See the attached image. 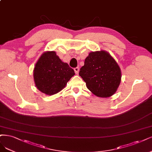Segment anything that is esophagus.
<instances>
[{"mask_svg": "<svg viewBox=\"0 0 152 152\" xmlns=\"http://www.w3.org/2000/svg\"><path fill=\"white\" fill-rule=\"evenodd\" d=\"M74 71H75V73L76 74H78V72H79V68H78V67L74 68Z\"/></svg>", "mask_w": 152, "mask_h": 152, "instance_id": "esophagus-1", "label": "esophagus"}]
</instances>
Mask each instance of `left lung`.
<instances>
[{
    "mask_svg": "<svg viewBox=\"0 0 152 152\" xmlns=\"http://www.w3.org/2000/svg\"><path fill=\"white\" fill-rule=\"evenodd\" d=\"M79 75L94 95L109 97L116 92L121 79V69L107 51H92L81 67Z\"/></svg>",
    "mask_w": 152,
    "mask_h": 152,
    "instance_id": "left-lung-1",
    "label": "left lung"
}]
</instances>
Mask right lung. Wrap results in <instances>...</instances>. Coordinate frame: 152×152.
<instances>
[{"mask_svg":"<svg viewBox=\"0 0 152 152\" xmlns=\"http://www.w3.org/2000/svg\"><path fill=\"white\" fill-rule=\"evenodd\" d=\"M74 75V70L63 62L53 51L41 55L33 71L36 87L49 96L61 91Z\"/></svg>","mask_w":152,"mask_h":152,"instance_id":"right-lung-1","label":"right lung"}]
</instances>
